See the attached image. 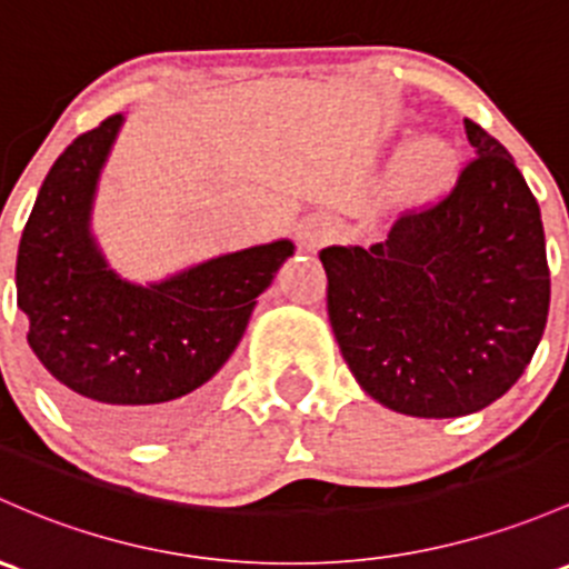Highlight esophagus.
Segmentation results:
<instances>
[{
  "instance_id": "esophagus-1",
  "label": "esophagus",
  "mask_w": 569,
  "mask_h": 569,
  "mask_svg": "<svg viewBox=\"0 0 569 569\" xmlns=\"http://www.w3.org/2000/svg\"><path fill=\"white\" fill-rule=\"evenodd\" d=\"M325 239H327L325 234H305V237H302V242L308 244V248H319V244L325 242Z\"/></svg>"
}]
</instances>
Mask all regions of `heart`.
<instances>
[{
    "mask_svg": "<svg viewBox=\"0 0 569 569\" xmlns=\"http://www.w3.org/2000/svg\"><path fill=\"white\" fill-rule=\"evenodd\" d=\"M447 149L439 141H422L400 160V179L409 188H430L447 177Z\"/></svg>",
    "mask_w": 569,
    "mask_h": 569,
    "instance_id": "1",
    "label": "heart"
}]
</instances>
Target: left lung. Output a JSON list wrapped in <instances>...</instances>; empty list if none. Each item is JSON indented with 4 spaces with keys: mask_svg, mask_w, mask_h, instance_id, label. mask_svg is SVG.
<instances>
[{
    "mask_svg": "<svg viewBox=\"0 0 569 569\" xmlns=\"http://www.w3.org/2000/svg\"><path fill=\"white\" fill-rule=\"evenodd\" d=\"M475 158L450 193L406 209L385 242L325 248L327 313L370 398L411 417H463L535 357L551 305L537 199L505 147L463 119Z\"/></svg>",
    "mask_w": 569,
    "mask_h": 569,
    "instance_id": "1",
    "label": "left lung"
}]
</instances>
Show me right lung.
<instances>
[{"label": "right lung", "mask_w": 569, "mask_h": 569, "mask_svg": "<svg viewBox=\"0 0 569 569\" xmlns=\"http://www.w3.org/2000/svg\"><path fill=\"white\" fill-rule=\"evenodd\" d=\"M122 113L70 143L48 171L16 261L27 340L59 400L119 439L174 433L218 387L256 297L295 253L289 239L218 256L163 283L133 286L89 234L94 184Z\"/></svg>", "instance_id": "right-lung-1"}]
</instances>
